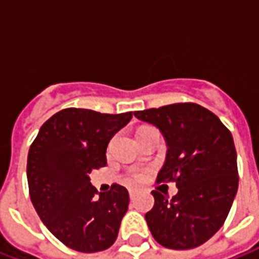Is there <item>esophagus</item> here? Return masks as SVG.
I'll use <instances>...</instances> for the list:
<instances>
[{
	"instance_id": "1",
	"label": "esophagus",
	"mask_w": 259,
	"mask_h": 259,
	"mask_svg": "<svg viewBox=\"0 0 259 259\" xmlns=\"http://www.w3.org/2000/svg\"><path fill=\"white\" fill-rule=\"evenodd\" d=\"M136 194H137V189H129L130 198H135Z\"/></svg>"
}]
</instances>
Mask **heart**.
Returning a JSON list of instances; mask_svg holds the SVG:
<instances>
[{"label":"heart","mask_w":259,"mask_h":259,"mask_svg":"<svg viewBox=\"0 0 259 259\" xmlns=\"http://www.w3.org/2000/svg\"><path fill=\"white\" fill-rule=\"evenodd\" d=\"M135 179H136V180L140 179V175H135Z\"/></svg>","instance_id":"1"}]
</instances>
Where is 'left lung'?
<instances>
[{
  "mask_svg": "<svg viewBox=\"0 0 259 259\" xmlns=\"http://www.w3.org/2000/svg\"><path fill=\"white\" fill-rule=\"evenodd\" d=\"M135 116L157 126L166 141V158L157 183L175 182L169 200L154 190L146 213L152 237L166 248L190 250L222 228L239 187L232 133L215 113L193 102L137 111Z\"/></svg>",
  "mask_w": 259,
  "mask_h": 259,
  "instance_id": "1",
  "label": "left lung"
}]
</instances>
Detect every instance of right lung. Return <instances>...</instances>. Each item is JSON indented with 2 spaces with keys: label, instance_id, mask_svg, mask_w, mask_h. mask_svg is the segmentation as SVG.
Returning <instances> with one entry per match:
<instances>
[{
  "label": "right lung",
  "instance_id": "1",
  "mask_svg": "<svg viewBox=\"0 0 259 259\" xmlns=\"http://www.w3.org/2000/svg\"><path fill=\"white\" fill-rule=\"evenodd\" d=\"M132 116L66 108L42 124L30 146L27 183L33 206L48 230L72 250L98 252L118 237L129 193L116 183L98 193L90 174L107 165L108 143Z\"/></svg>",
  "mask_w": 259,
  "mask_h": 259
}]
</instances>
